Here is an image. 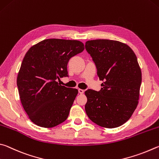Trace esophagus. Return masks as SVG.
<instances>
[{"label":"esophagus","mask_w":159,"mask_h":159,"mask_svg":"<svg viewBox=\"0 0 159 159\" xmlns=\"http://www.w3.org/2000/svg\"><path fill=\"white\" fill-rule=\"evenodd\" d=\"M78 91H79V93H80V94L84 93V91L83 90V89H78Z\"/></svg>","instance_id":"obj_1"}]
</instances>
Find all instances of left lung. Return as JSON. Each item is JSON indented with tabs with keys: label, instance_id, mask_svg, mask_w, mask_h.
<instances>
[{
	"label": "left lung",
	"instance_id": "left-lung-1",
	"mask_svg": "<svg viewBox=\"0 0 159 159\" xmlns=\"http://www.w3.org/2000/svg\"><path fill=\"white\" fill-rule=\"evenodd\" d=\"M85 47L102 80L100 91H85V111L98 126L113 129L129 120L138 105L142 72L134 52L116 40H88Z\"/></svg>",
	"mask_w": 159,
	"mask_h": 159
}]
</instances>
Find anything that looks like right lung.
I'll return each instance as SVG.
<instances>
[{
  "instance_id": "1",
  "label": "right lung",
  "mask_w": 159,
  "mask_h": 159,
  "mask_svg": "<svg viewBox=\"0 0 159 159\" xmlns=\"http://www.w3.org/2000/svg\"><path fill=\"white\" fill-rule=\"evenodd\" d=\"M84 49L79 40L54 38L28 50L16 84L22 106L33 123L52 128L68 118L78 90L59 85L57 81L68 76L69 60Z\"/></svg>"
}]
</instances>
